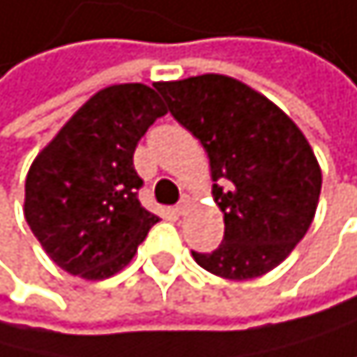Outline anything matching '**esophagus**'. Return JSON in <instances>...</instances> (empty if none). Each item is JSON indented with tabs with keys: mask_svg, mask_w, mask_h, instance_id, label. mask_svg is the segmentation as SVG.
<instances>
[{
	"mask_svg": "<svg viewBox=\"0 0 357 357\" xmlns=\"http://www.w3.org/2000/svg\"><path fill=\"white\" fill-rule=\"evenodd\" d=\"M186 206H188V199H182L180 204H177L175 206V208H173V213L177 215V217H180V215H184V211H186Z\"/></svg>",
	"mask_w": 357,
	"mask_h": 357,
	"instance_id": "esophagus-1",
	"label": "esophagus"
}]
</instances>
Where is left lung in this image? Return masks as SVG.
<instances>
[{
  "label": "left lung",
  "mask_w": 357,
  "mask_h": 357,
  "mask_svg": "<svg viewBox=\"0 0 357 357\" xmlns=\"http://www.w3.org/2000/svg\"><path fill=\"white\" fill-rule=\"evenodd\" d=\"M155 89L208 153L213 197L224 213V241L213 252L193 250V259L230 281L274 270L316 215L323 175L307 138L237 78L202 74Z\"/></svg>",
  "instance_id": "left-lung-1"
}]
</instances>
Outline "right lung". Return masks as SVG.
I'll list each match as a JSON object with an SVG mask.
<instances>
[{
    "instance_id": "1",
    "label": "right lung",
    "mask_w": 357,
    "mask_h": 357,
    "mask_svg": "<svg viewBox=\"0 0 357 357\" xmlns=\"http://www.w3.org/2000/svg\"><path fill=\"white\" fill-rule=\"evenodd\" d=\"M164 114L142 83L105 87L34 158L24 215L59 268L87 281L114 276L160 222L138 199L133 151Z\"/></svg>"
}]
</instances>
